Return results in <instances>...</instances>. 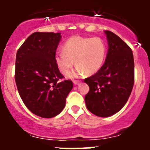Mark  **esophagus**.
Wrapping results in <instances>:
<instances>
[{"instance_id":"34e87169","label":"esophagus","mask_w":150,"mask_h":150,"mask_svg":"<svg viewBox=\"0 0 150 150\" xmlns=\"http://www.w3.org/2000/svg\"><path fill=\"white\" fill-rule=\"evenodd\" d=\"M80 82H81V81H73V83L75 84V85L79 84Z\"/></svg>"}]
</instances>
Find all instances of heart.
<instances>
[{"label": "heart", "mask_w": 150, "mask_h": 150, "mask_svg": "<svg viewBox=\"0 0 150 150\" xmlns=\"http://www.w3.org/2000/svg\"><path fill=\"white\" fill-rule=\"evenodd\" d=\"M62 51L57 53L54 57L57 68L61 73L67 75L75 62L76 69L69 75L75 78L84 73L88 75L96 73L105 60L107 46L100 38L72 36L64 43Z\"/></svg>", "instance_id": "b5f03b06"}]
</instances>
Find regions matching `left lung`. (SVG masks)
<instances>
[{"label":"left lung","mask_w":150,"mask_h":150,"mask_svg":"<svg viewBox=\"0 0 150 150\" xmlns=\"http://www.w3.org/2000/svg\"><path fill=\"white\" fill-rule=\"evenodd\" d=\"M108 51L104 64L92 76L86 78L89 91L85 96L88 110L99 117H107L124 107L134 83L132 50L112 32L105 30Z\"/></svg>","instance_id":"obj_1"}]
</instances>
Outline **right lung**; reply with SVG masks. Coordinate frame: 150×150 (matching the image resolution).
<instances>
[{"label": "right lung", "mask_w": 150, "mask_h": 150, "mask_svg": "<svg viewBox=\"0 0 150 150\" xmlns=\"http://www.w3.org/2000/svg\"><path fill=\"white\" fill-rule=\"evenodd\" d=\"M60 33L30 35L18 49L15 81L21 99L33 114L51 118L64 108L73 85L57 68L54 57L61 40Z\"/></svg>", "instance_id": "right-lung-1"}]
</instances>
